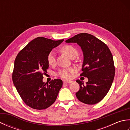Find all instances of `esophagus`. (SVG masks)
I'll use <instances>...</instances> for the list:
<instances>
[{"label":"esophagus","mask_w":130,"mask_h":130,"mask_svg":"<svg viewBox=\"0 0 130 130\" xmlns=\"http://www.w3.org/2000/svg\"><path fill=\"white\" fill-rule=\"evenodd\" d=\"M63 82H64L65 83H66V84H70V83H71L73 82V81H71V80H63Z\"/></svg>","instance_id":"34e87169"}]
</instances>
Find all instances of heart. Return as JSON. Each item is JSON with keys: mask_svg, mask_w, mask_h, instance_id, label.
<instances>
[{"mask_svg": "<svg viewBox=\"0 0 130 130\" xmlns=\"http://www.w3.org/2000/svg\"><path fill=\"white\" fill-rule=\"evenodd\" d=\"M61 51L69 57L70 59L76 56L78 54V51L75 47L71 45H66L62 47ZM47 61L50 65H54L56 62V55L55 52L52 51L50 52L47 56ZM75 72L73 68H63L58 71L57 74L58 76L63 79H69L71 78L72 74Z\"/></svg>", "mask_w": 130, "mask_h": 130, "instance_id": "b5f03b06", "label": "heart"}]
</instances>
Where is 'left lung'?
Masks as SVG:
<instances>
[{
	"mask_svg": "<svg viewBox=\"0 0 130 130\" xmlns=\"http://www.w3.org/2000/svg\"><path fill=\"white\" fill-rule=\"evenodd\" d=\"M76 43L83 53L81 76L87 77L88 82L77 80L80 89L76 93L79 100L87 104L98 103L106 95L113 81L115 68L112 53L104 42L94 36L82 33L65 41Z\"/></svg>",
	"mask_w": 130,
	"mask_h": 130,
	"instance_id": "obj_1",
	"label": "left lung"
}]
</instances>
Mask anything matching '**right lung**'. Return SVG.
<instances>
[{
	"label": "right lung",
	"instance_id": "right-lung-1",
	"mask_svg": "<svg viewBox=\"0 0 130 130\" xmlns=\"http://www.w3.org/2000/svg\"><path fill=\"white\" fill-rule=\"evenodd\" d=\"M37 37L29 42L19 52L12 74L14 85L27 106L35 109H44L56 101L62 86L61 79L43 82V75L48 68L50 52L63 42Z\"/></svg>",
	"mask_w": 130,
	"mask_h": 130
}]
</instances>
